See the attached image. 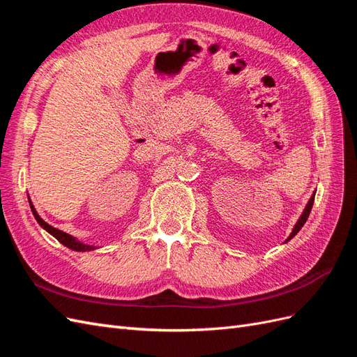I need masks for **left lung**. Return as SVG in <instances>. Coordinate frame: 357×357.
Here are the masks:
<instances>
[{"label":"left lung","instance_id":"obj_1","mask_svg":"<svg viewBox=\"0 0 357 357\" xmlns=\"http://www.w3.org/2000/svg\"><path fill=\"white\" fill-rule=\"evenodd\" d=\"M314 195H316V192L312 193V197L310 198V201H308V204H307V207H305V210H304V213H302V215L299 218V220H298V223L295 225V228H294V231H291V234H290V236L287 238V241L290 240V238H294V236L299 232V229L302 228V226H304V223L307 222V219H308V215H310V211H311V208H312V202H314Z\"/></svg>","mask_w":357,"mask_h":357}]
</instances>
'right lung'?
I'll list each match as a JSON object with an SVG mask.
<instances>
[{"mask_svg":"<svg viewBox=\"0 0 357 357\" xmlns=\"http://www.w3.org/2000/svg\"><path fill=\"white\" fill-rule=\"evenodd\" d=\"M29 205H31V210H32V214H34V218L37 219V222L43 226V228H45L47 232H50L53 236H55V238L59 241V243H62L63 245H67L68 248H71V250H77V252H86V250H93L95 247H92V245H86V244H83V243H80V241H77V240H74L71 235H68L67 232H62V231H59V229H56V228H53V226H50L49 223H46L45 220H43L40 215L37 214V211H36V208H34V205H32L31 202H29Z\"/></svg>","mask_w":357,"mask_h":357,"instance_id":"1","label":"right lung"}]
</instances>
